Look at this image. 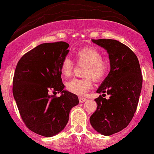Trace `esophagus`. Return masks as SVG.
Masks as SVG:
<instances>
[{
	"mask_svg": "<svg viewBox=\"0 0 154 154\" xmlns=\"http://www.w3.org/2000/svg\"><path fill=\"white\" fill-rule=\"evenodd\" d=\"M79 100L80 103H83V102H85V101L86 100V98H84V97H79Z\"/></svg>",
	"mask_w": 154,
	"mask_h": 154,
	"instance_id": "esophagus-1",
	"label": "esophagus"
}]
</instances>
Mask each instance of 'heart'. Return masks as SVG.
I'll return each mask as SVG.
<instances>
[{
    "mask_svg": "<svg viewBox=\"0 0 154 154\" xmlns=\"http://www.w3.org/2000/svg\"><path fill=\"white\" fill-rule=\"evenodd\" d=\"M75 62L83 65V79H73L66 83V90L76 95H84L93 86V79L100 82L106 77L110 68L108 60L102 57V53L98 49L92 47L79 48L74 54ZM74 64L69 57H64L60 65L61 75L69 77L73 71Z\"/></svg>",
    "mask_w": 154,
    "mask_h": 154,
    "instance_id": "obj_1",
    "label": "heart"
}]
</instances>
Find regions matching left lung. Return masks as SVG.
I'll list each match as a JSON object with an SVG mask.
<instances>
[{"mask_svg": "<svg viewBox=\"0 0 154 154\" xmlns=\"http://www.w3.org/2000/svg\"><path fill=\"white\" fill-rule=\"evenodd\" d=\"M107 51L111 71L97 93V110L90 118L93 128L104 136L120 132L128 125L137 108L143 75L136 55L115 39H92ZM106 94L109 99L103 98Z\"/></svg>", "mask_w": 154, "mask_h": 154, "instance_id": "obj_1", "label": "left lung"}]
</instances>
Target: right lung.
Returning <instances> with one entry per match:
<instances>
[{
  "instance_id": "add662e5",
  "label": "right lung",
  "mask_w": 154,
  "mask_h": 154,
  "mask_svg": "<svg viewBox=\"0 0 154 154\" xmlns=\"http://www.w3.org/2000/svg\"><path fill=\"white\" fill-rule=\"evenodd\" d=\"M68 47L63 41L37 46L21 57L13 77V95L22 121L32 132L45 137L61 132L71 109L79 102L75 94L63 90L60 65ZM50 91L63 94L50 95Z\"/></svg>"
}]
</instances>
